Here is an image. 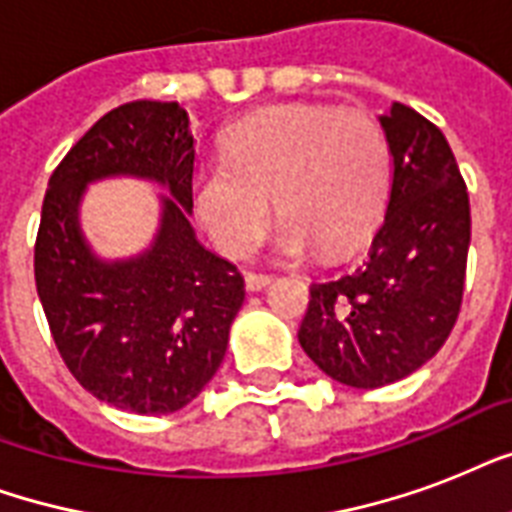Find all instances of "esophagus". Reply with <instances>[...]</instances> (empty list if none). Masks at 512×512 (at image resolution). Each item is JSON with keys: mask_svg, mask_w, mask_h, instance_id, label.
Masks as SVG:
<instances>
[{"mask_svg": "<svg viewBox=\"0 0 512 512\" xmlns=\"http://www.w3.org/2000/svg\"><path fill=\"white\" fill-rule=\"evenodd\" d=\"M244 281H247L249 292H260V289H265L268 284H271V276H268V273H252V271H249L247 276H244Z\"/></svg>", "mask_w": 512, "mask_h": 512, "instance_id": "34e87169", "label": "esophagus"}]
</instances>
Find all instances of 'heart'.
Masks as SVG:
<instances>
[{
	"instance_id": "b5f03b06",
	"label": "heart",
	"mask_w": 512,
	"mask_h": 512,
	"mask_svg": "<svg viewBox=\"0 0 512 512\" xmlns=\"http://www.w3.org/2000/svg\"><path fill=\"white\" fill-rule=\"evenodd\" d=\"M388 193L390 148L374 116L295 103L225 130L223 159L196 172L193 209L225 255L247 257L268 228L273 196L284 217L279 255L300 257L316 244L342 257L372 236Z\"/></svg>"
}]
</instances>
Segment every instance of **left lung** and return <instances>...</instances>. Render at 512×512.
I'll return each mask as SVG.
<instances>
[{
	"label": "left lung",
	"mask_w": 512,
	"mask_h": 512,
	"mask_svg": "<svg viewBox=\"0 0 512 512\" xmlns=\"http://www.w3.org/2000/svg\"><path fill=\"white\" fill-rule=\"evenodd\" d=\"M393 183L380 231L356 273L311 284L297 340L350 388H382L417 372L460 316L470 201L444 132L414 108L380 116Z\"/></svg>",
	"instance_id": "obj_1"
}]
</instances>
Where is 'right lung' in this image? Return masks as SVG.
<instances>
[{"label":"right lung","mask_w":512,"mask_h":512,"mask_svg":"<svg viewBox=\"0 0 512 512\" xmlns=\"http://www.w3.org/2000/svg\"><path fill=\"white\" fill-rule=\"evenodd\" d=\"M193 135L177 103L108 111L55 167L34 247L36 292L68 372L92 396L135 414H170L215 377L244 303L239 268L191 228ZM132 174L162 182L163 223L138 258L108 264L78 228L87 182Z\"/></svg>","instance_id":"add662e5"}]
</instances>
